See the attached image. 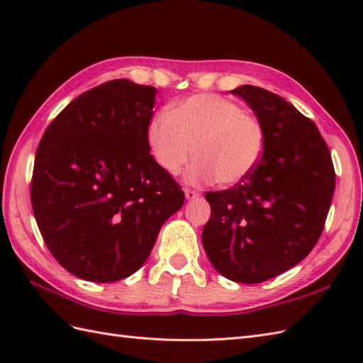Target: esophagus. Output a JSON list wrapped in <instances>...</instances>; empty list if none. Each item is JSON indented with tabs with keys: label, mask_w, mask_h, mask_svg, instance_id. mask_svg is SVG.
Here are the masks:
<instances>
[{
	"label": "esophagus",
	"mask_w": 363,
	"mask_h": 363,
	"mask_svg": "<svg viewBox=\"0 0 363 363\" xmlns=\"http://www.w3.org/2000/svg\"><path fill=\"white\" fill-rule=\"evenodd\" d=\"M199 195V191L198 190H194V189H186V198L187 199H195V198H198Z\"/></svg>",
	"instance_id": "obj_1"
}]
</instances>
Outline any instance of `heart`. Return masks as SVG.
I'll use <instances>...</instances> for the list:
<instances>
[{
	"label": "heart",
	"instance_id": "heart-1",
	"mask_svg": "<svg viewBox=\"0 0 363 363\" xmlns=\"http://www.w3.org/2000/svg\"><path fill=\"white\" fill-rule=\"evenodd\" d=\"M146 140L162 172L177 176L194 154L190 182L235 186L248 177L265 150L262 121L221 95L199 94L151 118Z\"/></svg>",
	"mask_w": 363,
	"mask_h": 363
}]
</instances>
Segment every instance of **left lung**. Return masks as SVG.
<instances>
[{
    "label": "left lung",
    "mask_w": 363,
    "mask_h": 363,
    "mask_svg": "<svg viewBox=\"0 0 363 363\" xmlns=\"http://www.w3.org/2000/svg\"><path fill=\"white\" fill-rule=\"evenodd\" d=\"M256 112L265 150L240 184L207 191V257L220 274L259 284L299 264L325 229L335 169L317 125L279 95L256 86L233 90Z\"/></svg>",
    "instance_id": "left-lung-1"
}]
</instances>
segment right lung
<instances>
[{"mask_svg": "<svg viewBox=\"0 0 363 363\" xmlns=\"http://www.w3.org/2000/svg\"><path fill=\"white\" fill-rule=\"evenodd\" d=\"M157 90L107 81L74 98L37 146L30 203L38 230L67 272L113 282L148 259L184 191L150 152Z\"/></svg>", "mask_w": 363, "mask_h": 363, "instance_id": "1", "label": "right lung"}]
</instances>
